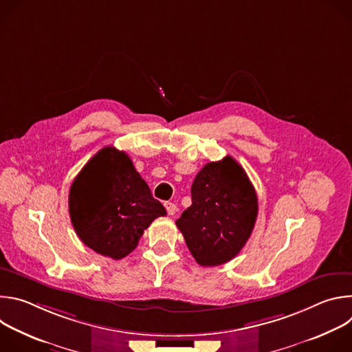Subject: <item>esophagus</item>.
I'll return each instance as SVG.
<instances>
[{
  "instance_id": "obj_1",
  "label": "esophagus",
  "mask_w": 352,
  "mask_h": 352,
  "mask_svg": "<svg viewBox=\"0 0 352 352\" xmlns=\"http://www.w3.org/2000/svg\"><path fill=\"white\" fill-rule=\"evenodd\" d=\"M164 206H166V209H167V213H168L170 216L175 214V213H177V210H178L177 205H175V204H173V202H166V204H164Z\"/></svg>"
}]
</instances>
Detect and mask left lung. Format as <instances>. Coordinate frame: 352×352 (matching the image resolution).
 I'll return each instance as SVG.
<instances>
[{
  "instance_id": "left-lung-1",
  "label": "left lung",
  "mask_w": 352,
  "mask_h": 352,
  "mask_svg": "<svg viewBox=\"0 0 352 352\" xmlns=\"http://www.w3.org/2000/svg\"><path fill=\"white\" fill-rule=\"evenodd\" d=\"M192 205L175 221L200 266L234 259L258 217V196L245 170L227 156L208 163L190 188Z\"/></svg>"
}]
</instances>
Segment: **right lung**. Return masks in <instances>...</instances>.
<instances>
[{
  "instance_id": "right-lung-1",
  "label": "right lung",
  "mask_w": 352,
  "mask_h": 352,
  "mask_svg": "<svg viewBox=\"0 0 352 352\" xmlns=\"http://www.w3.org/2000/svg\"><path fill=\"white\" fill-rule=\"evenodd\" d=\"M68 202L80 241L116 261L132 252L155 219L167 214L129 156L113 146L98 150L80 170Z\"/></svg>"
}]
</instances>
